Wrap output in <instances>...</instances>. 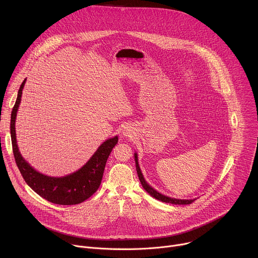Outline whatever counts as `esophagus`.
<instances>
[{"instance_id":"obj_1","label":"esophagus","mask_w":258,"mask_h":258,"mask_svg":"<svg viewBox=\"0 0 258 258\" xmlns=\"http://www.w3.org/2000/svg\"><path fill=\"white\" fill-rule=\"evenodd\" d=\"M123 135H124L125 137H131V136H132V131H131V128L125 127V130H124V132H123Z\"/></svg>"}]
</instances>
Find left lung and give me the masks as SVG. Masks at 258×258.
Returning <instances> with one entry per match:
<instances>
[{"instance_id":"1","label":"left lung","mask_w":258,"mask_h":258,"mask_svg":"<svg viewBox=\"0 0 258 258\" xmlns=\"http://www.w3.org/2000/svg\"><path fill=\"white\" fill-rule=\"evenodd\" d=\"M135 160H136V168H137V172H138V176H139V179L142 183L143 188L148 192L152 197H154L155 199L157 200H160L162 202H165V203H171V204H178V205H185V204H191L194 200H181V199H174V198H170V197H167V196H164L160 193H158L157 191H155L152 187H150L148 183H147V181L145 180L142 172H141V169H140V166H139V162H138V156L137 154H135Z\"/></svg>"}]
</instances>
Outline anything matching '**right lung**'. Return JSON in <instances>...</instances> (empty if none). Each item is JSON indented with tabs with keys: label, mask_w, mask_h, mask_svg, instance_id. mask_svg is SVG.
Segmentation results:
<instances>
[{
	"label": "right lung",
	"mask_w": 258,
	"mask_h": 258,
	"mask_svg": "<svg viewBox=\"0 0 258 258\" xmlns=\"http://www.w3.org/2000/svg\"><path fill=\"white\" fill-rule=\"evenodd\" d=\"M24 84L25 80L19 88L10 122L12 149L16 165L27 185L44 199L59 205L82 203L89 199L100 187L107 159L117 144L118 137L105 141L87 164L75 173L62 177H51L38 172L23 159L16 144L15 119Z\"/></svg>",
	"instance_id": "obj_1"
}]
</instances>
